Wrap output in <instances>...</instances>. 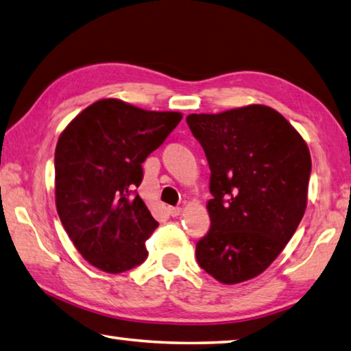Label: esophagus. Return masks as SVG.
Wrapping results in <instances>:
<instances>
[{
    "instance_id": "esophagus-1",
    "label": "esophagus",
    "mask_w": 351,
    "mask_h": 351,
    "mask_svg": "<svg viewBox=\"0 0 351 351\" xmlns=\"http://www.w3.org/2000/svg\"><path fill=\"white\" fill-rule=\"evenodd\" d=\"M167 213L170 215V216H178V215H181V208L180 207H169L167 208Z\"/></svg>"
}]
</instances>
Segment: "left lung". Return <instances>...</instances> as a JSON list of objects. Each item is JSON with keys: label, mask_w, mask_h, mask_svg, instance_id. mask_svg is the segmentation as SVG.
<instances>
[{"label": "left lung", "mask_w": 351, "mask_h": 351, "mask_svg": "<svg viewBox=\"0 0 351 351\" xmlns=\"http://www.w3.org/2000/svg\"><path fill=\"white\" fill-rule=\"evenodd\" d=\"M187 124L210 165V230L196 244L202 270L222 284L258 276L284 250L307 207V144L275 109L252 104Z\"/></svg>", "instance_id": "8db88e82"}]
</instances>
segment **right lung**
I'll use <instances>...</instances> for the list:
<instances>
[{
    "label": "right lung",
    "mask_w": 351,
    "mask_h": 351,
    "mask_svg": "<svg viewBox=\"0 0 351 351\" xmlns=\"http://www.w3.org/2000/svg\"><path fill=\"white\" fill-rule=\"evenodd\" d=\"M182 118L121 99H99L60 135L55 202L76 250L97 269L123 273L147 258L158 222L136 193L143 162Z\"/></svg>",
    "instance_id": "right-lung-1"
}]
</instances>
